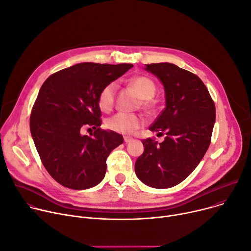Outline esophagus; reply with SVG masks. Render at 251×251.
Masks as SVG:
<instances>
[{"label":"esophagus","instance_id":"esophagus-1","mask_svg":"<svg viewBox=\"0 0 251 251\" xmlns=\"http://www.w3.org/2000/svg\"><path fill=\"white\" fill-rule=\"evenodd\" d=\"M132 140H133L132 137H128V136H125V137H124V142H125V143H129V142H131Z\"/></svg>","mask_w":251,"mask_h":251}]
</instances>
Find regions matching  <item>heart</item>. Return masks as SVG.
<instances>
[{
  "mask_svg": "<svg viewBox=\"0 0 251 251\" xmlns=\"http://www.w3.org/2000/svg\"><path fill=\"white\" fill-rule=\"evenodd\" d=\"M130 86L136 91L138 96L144 100V105L149 104V100L152 99L156 92L155 83L147 76H136L130 79ZM117 85L116 82L112 81L106 85L102 91L100 92L98 103L100 108L103 111H110L115 103ZM144 120L142 117L135 114L128 113H117L107 121V127L120 134H132L135 132L140 126H142Z\"/></svg>",
  "mask_w": 251,
  "mask_h": 251,
  "instance_id": "b5f03b06",
  "label": "heart"
}]
</instances>
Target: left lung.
<instances>
[{
  "label": "left lung",
  "mask_w": 251,
  "mask_h": 251,
  "mask_svg": "<svg viewBox=\"0 0 251 251\" xmlns=\"http://www.w3.org/2000/svg\"><path fill=\"white\" fill-rule=\"evenodd\" d=\"M145 71L163 85L165 108L150 131L165 138L142 141L143 153L135 162L137 177L155 189H168L187 178L204 157L211 142L216 109L198 75L169 62L146 64Z\"/></svg>",
  "instance_id": "left-lung-1"
}]
</instances>
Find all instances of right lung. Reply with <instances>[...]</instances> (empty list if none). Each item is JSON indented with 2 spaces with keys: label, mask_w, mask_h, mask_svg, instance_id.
<instances>
[{
  "label": "right lung",
  "mask_w": 251,
  "mask_h": 251,
  "mask_svg": "<svg viewBox=\"0 0 251 251\" xmlns=\"http://www.w3.org/2000/svg\"><path fill=\"white\" fill-rule=\"evenodd\" d=\"M133 64L77 63L50 75L38 93L30 117V131L44 168L58 183L87 190L101 182L106 160L123 136L100 128V92ZM83 127L94 135L82 136Z\"/></svg>",
  "instance_id": "1"
}]
</instances>
